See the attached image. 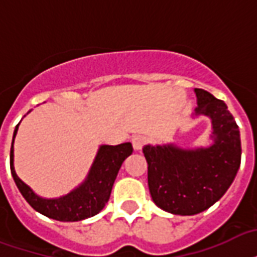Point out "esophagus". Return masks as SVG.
I'll return each mask as SVG.
<instances>
[{"label":"esophagus","instance_id":"1","mask_svg":"<svg viewBox=\"0 0 257 257\" xmlns=\"http://www.w3.org/2000/svg\"><path fill=\"white\" fill-rule=\"evenodd\" d=\"M146 144V139L143 136H135L132 139V146L135 151H140Z\"/></svg>","mask_w":257,"mask_h":257}]
</instances>
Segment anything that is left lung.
Masks as SVG:
<instances>
[{"label": "left lung", "mask_w": 257, "mask_h": 257, "mask_svg": "<svg viewBox=\"0 0 257 257\" xmlns=\"http://www.w3.org/2000/svg\"><path fill=\"white\" fill-rule=\"evenodd\" d=\"M193 118L211 121V143L185 148L175 144H147L148 187L156 206L171 214L194 215L213 206L226 193L241 163V140L236 121L224 101L194 89Z\"/></svg>", "instance_id": "8db88e82"}]
</instances>
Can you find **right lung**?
I'll return each instance as SVG.
<instances>
[{"instance_id": "add662e5", "label": "right lung", "mask_w": 257, "mask_h": 257, "mask_svg": "<svg viewBox=\"0 0 257 257\" xmlns=\"http://www.w3.org/2000/svg\"><path fill=\"white\" fill-rule=\"evenodd\" d=\"M19 125L16 126L12 140L11 172L17 189L23 194L25 201L40 214L63 222L86 220L102 210L110 198L113 183L120 171L121 164L129 155H132V144L122 143L118 146H99L89 174L81 185L59 198H43L28 185H25L16 174L13 144Z\"/></svg>"}]
</instances>
